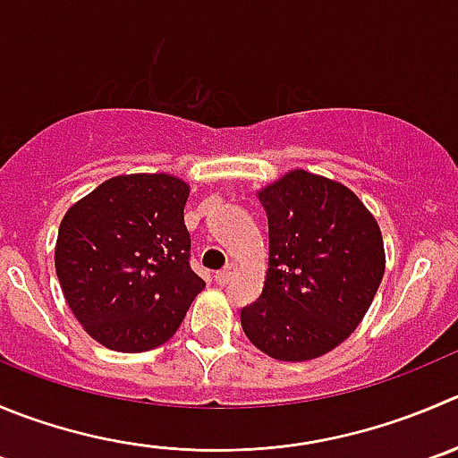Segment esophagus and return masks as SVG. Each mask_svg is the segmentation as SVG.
I'll list each match as a JSON object with an SVG mask.
<instances>
[{"label":"esophagus","mask_w":458,"mask_h":458,"mask_svg":"<svg viewBox=\"0 0 458 458\" xmlns=\"http://www.w3.org/2000/svg\"><path fill=\"white\" fill-rule=\"evenodd\" d=\"M233 272H236V267H233V265L229 263L225 269H220V272H216V281L220 283V285H226V283L232 281Z\"/></svg>","instance_id":"esophagus-1"}]
</instances>
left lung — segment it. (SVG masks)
<instances>
[{
    "label": "left lung",
    "mask_w": 458,
    "mask_h": 458,
    "mask_svg": "<svg viewBox=\"0 0 458 458\" xmlns=\"http://www.w3.org/2000/svg\"><path fill=\"white\" fill-rule=\"evenodd\" d=\"M269 259L259 301L241 310L250 342L274 360L333 351L367 315L385 247L376 217L346 186L292 171L259 193Z\"/></svg>",
    "instance_id": "obj_1"
}]
</instances>
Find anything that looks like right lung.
<instances>
[{
	"label": "right lung",
	"instance_id": "right-lung-1",
	"mask_svg": "<svg viewBox=\"0 0 458 458\" xmlns=\"http://www.w3.org/2000/svg\"><path fill=\"white\" fill-rule=\"evenodd\" d=\"M186 199L189 186L173 175H119L60 222L55 274L76 319L103 346H161L202 292L191 267Z\"/></svg>",
	"mask_w": 458,
	"mask_h": 458
}]
</instances>
